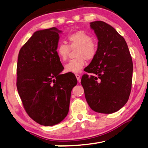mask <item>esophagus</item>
I'll list each match as a JSON object with an SVG mask.
<instances>
[{
  "instance_id": "esophagus-1",
  "label": "esophagus",
  "mask_w": 148,
  "mask_h": 148,
  "mask_svg": "<svg viewBox=\"0 0 148 148\" xmlns=\"http://www.w3.org/2000/svg\"><path fill=\"white\" fill-rule=\"evenodd\" d=\"M75 76H76V78H77V81H78L79 82H80V76L79 74H75Z\"/></svg>"
}]
</instances>
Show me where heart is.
Here are the masks:
<instances>
[{"instance_id":"obj_1","label":"heart","mask_w":148,"mask_h":148,"mask_svg":"<svg viewBox=\"0 0 148 148\" xmlns=\"http://www.w3.org/2000/svg\"><path fill=\"white\" fill-rule=\"evenodd\" d=\"M69 45L60 43L56 47V53L59 60L65 61L68 59L71 49H76V58L65 64L64 71L78 73L82 71L87 60H92L96 57L98 51L97 44L92 40L91 34L84 31H77L67 36Z\"/></svg>"}]
</instances>
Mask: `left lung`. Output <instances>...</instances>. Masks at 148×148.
<instances>
[{"label":"left lung","instance_id":"left-lung-1","mask_svg":"<svg viewBox=\"0 0 148 148\" xmlns=\"http://www.w3.org/2000/svg\"><path fill=\"white\" fill-rule=\"evenodd\" d=\"M98 38V51L81 84L90 108L112 114L127 103L131 94L133 64L128 46L116 29L104 21L90 23Z\"/></svg>","mask_w":148,"mask_h":148}]
</instances>
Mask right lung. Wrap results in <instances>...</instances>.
I'll return each instance as SVG.
<instances>
[{
  "label": "right lung",
  "instance_id": "right-lung-1",
  "mask_svg": "<svg viewBox=\"0 0 148 148\" xmlns=\"http://www.w3.org/2000/svg\"><path fill=\"white\" fill-rule=\"evenodd\" d=\"M56 27L35 32L20 49L17 64V89L27 114L38 123L53 126L69 110L71 91L77 84L57 56L59 39Z\"/></svg>",
  "mask_w": 148,
  "mask_h": 148
}]
</instances>
